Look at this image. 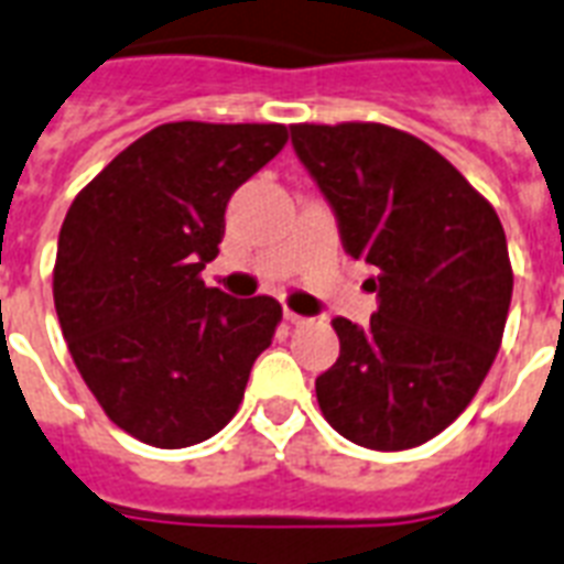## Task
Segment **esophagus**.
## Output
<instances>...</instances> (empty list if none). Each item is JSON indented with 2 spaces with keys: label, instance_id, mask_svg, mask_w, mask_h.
Instances as JSON below:
<instances>
[{
  "label": "esophagus",
  "instance_id": "obj_1",
  "mask_svg": "<svg viewBox=\"0 0 564 564\" xmlns=\"http://www.w3.org/2000/svg\"><path fill=\"white\" fill-rule=\"evenodd\" d=\"M283 318H286V322H290V325H295V327L307 325V322H310L307 316H301V313H292V310H283Z\"/></svg>",
  "mask_w": 564,
  "mask_h": 564
}]
</instances>
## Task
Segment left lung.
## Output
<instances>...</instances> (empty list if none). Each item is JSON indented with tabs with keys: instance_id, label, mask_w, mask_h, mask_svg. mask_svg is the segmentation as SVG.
<instances>
[{
	"instance_id": "1",
	"label": "left lung",
	"mask_w": 564,
	"mask_h": 564,
	"mask_svg": "<svg viewBox=\"0 0 564 564\" xmlns=\"http://www.w3.org/2000/svg\"><path fill=\"white\" fill-rule=\"evenodd\" d=\"M292 149L375 269L366 327L336 316L339 360L316 377L327 424L354 445L406 451L471 403L512 301L498 213L419 137L377 122L292 126Z\"/></svg>"
}]
</instances>
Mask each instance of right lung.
<instances>
[{"mask_svg":"<svg viewBox=\"0 0 564 564\" xmlns=\"http://www.w3.org/2000/svg\"><path fill=\"white\" fill-rule=\"evenodd\" d=\"M283 126H158L78 193L57 237L55 310L84 383L154 447L219 433L272 345L281 304L204 286L225 207L286 143Z\"/></svg>","mask_w":564,"mask_h":564,"instance_id":"1","label":"right lung"}]
</instances>
